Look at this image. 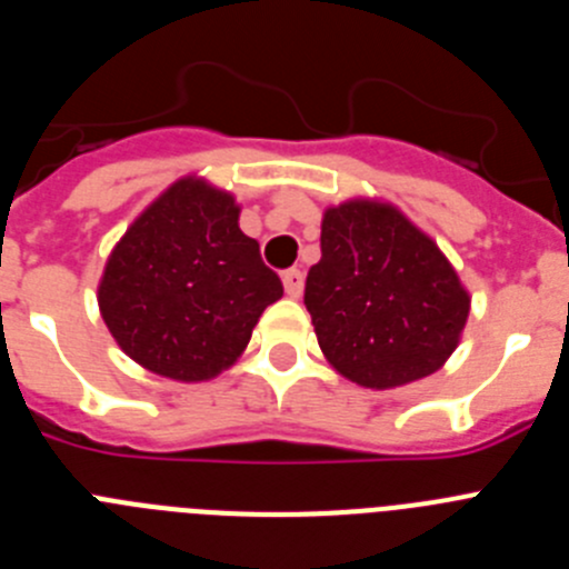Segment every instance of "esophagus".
Returning <instances> with one entry per match:
<instances>
[{
	"mask_svg": "<svg viewBox=\"0 0 569 569\" xmlns=\"http://www.w3.org/2000/svg\"><path fill=\"white\" fill-rule=\"evenodd\" d=\"M281 281H284V293H288L290 299H299L301 290H305V276H301V270H284V273H281Z\"/></svg>",
	"mask_w": 569,
	"mask_h": 569,
	"instance_id": "34e87169",
	"label": "esophagus"
}]
</instances>
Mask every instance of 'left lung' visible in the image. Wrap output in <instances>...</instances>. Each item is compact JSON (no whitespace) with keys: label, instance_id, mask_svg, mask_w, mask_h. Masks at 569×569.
Instances as JSON below:
<instances>
[{"label":"left lung","instance_id":"8db88e82","mask_svg":"<svg viewBox=\"0 0 569 569\" xmlns=\"http://www.w3.org/2000/svg\"><path fill=\"white\" fill-rule=\"evenodd\" d=\"M305 305L330 365L373 390L436 373L470 313V296L439 244L393 204L370 199L325 210Z\"/></svg>","mask_w":569,"mask_h":569}]
</instances>
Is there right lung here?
<instances>
[{
	"label": "right lung",
	"mask_w": 569,
	"mask_h": 569,
	"mask_svg": "<svg viewBox=\"0 0 569 569\" xmlns=\"http://www.w3.org/2000/svg\"><path fill=\"white\" fill-rule=\"evenodd\" d=\"M239 204L204 179H179L128 228L104 264L99 310L110 336L150 373L208 381L248 347L281 299Z\"/></svg>",
	"instance_id": "add662e5"
}]
</instances>
